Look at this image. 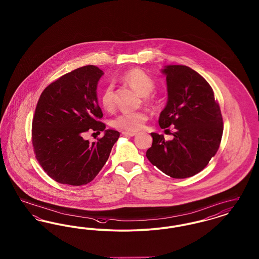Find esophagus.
Instances as JSON below:
<instances>
[{
  "label": "esophagus",
  "instance_id": "1",
  "mask_svg": "<svg viewBox=\"0 0 259 259\" xmlns=\"http://www.w3.org/2000/svg\"><path fill=\"white\" fill-rule=\"evenodd\" d=\"M122 135L126 136V137H134V136L137 135V133H135V132H126V131H124V132H122Z\"/></svg>",
  "mask_w": 259,
  "mask_h": 259
}]
</instances>
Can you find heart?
Returning a JSON list of instances; mask_svg holds the SVG:
<instances>
[{
	"label": "heart",
	"mask_w": 259,
	"mask_h": 259,
	"mask_svg": "<svg viewBox=\"0 0 259 259\" xmlns=\"http://www.w3.org/2000/svg\"><path fill=\"white\" fill-rule=\"evenodd\" d=\"M121 80L132 87L138 94L144 96L145 102L148 105H152L155 99L150 95L155 87L153 78L148 75L145 71L139 68L128 70L121 75ZM102 106L111 111L114 107V87L112 84H108L102 91L101 94ZM148 120V114L144 111H123L115 116L111 125L112 127L123 130L127 132H136L143 128Z\"/></svg>",
	"instance_id": "1"
}]
</instances>
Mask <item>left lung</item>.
<instances>
[{"label":"left lung","mask_w":259,"mask_h":259,"mask_svg":"<svg viewBox=\"0 0 259 259\" xmlns=\"http://www.w3.org/2000/svg\"><path fill=\"white\" fill-rule=\"evenodd\" d=\"M166 74L168 102L161 111L159 125L175 126L172 141L151 133L147 150L150 163L174 179L201 172L218 152L223 133L222 111L208 81L189 67L170 65Z\"/></svg>","instance_id":"8db88e82"}]
</instances>
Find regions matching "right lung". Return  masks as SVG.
<instances>
[{"mask_svg": "<svg viewBox=\"0 0 259 259\" xmlns=\"http://www.w3.org/2000/svg\"><path fill=\"white\" fill-rule=\"evenodd\" d=\"M103 71L88 65L64 74L40 94L32 122L37 162L55 182L69 185L93 181L108 160L119 132L105 130L96 89ZM88 131H105L97 142L83 139Z\"/></svg>", "mask_w": 259, "mask_h": 259, "instance_id": "add662e5", "label": "right lung"}]
</instances>
